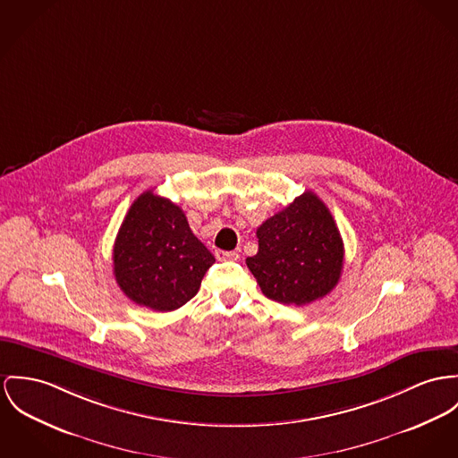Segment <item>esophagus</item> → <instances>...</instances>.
<instances>
[{"label": "esophagus", "mask_w": 458, "mask_h": 458, "mask_svg": "<svg viewBox=\"0 0 458 458\" xmlns=\"http://www.w3.org/2000/svg\"><path fill=\"white\" fill-rule=\"evenodd\" d=\"M214 254H216V258L219 261H233V259L239 258V254L235 250H221V249H217Z\"/></svg>", "instance_id": "34e87169"}]
</instances>
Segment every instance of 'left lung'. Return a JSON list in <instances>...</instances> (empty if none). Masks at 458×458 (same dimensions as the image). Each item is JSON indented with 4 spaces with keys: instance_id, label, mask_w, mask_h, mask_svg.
<instances>
[{
    "instance_id": "obj_1",
    "label": "left lung",
    "mask_w": 458,
    "mask_h": 458,
    "mask_svg": "<svg viewBox=\"0 0 458 458\" xmlns=\"http://www.w3.org/2000/svg\"><path fill=\"white\" fill-rule=\"evenodd\" d=\"M256 237L258 252L246 263L267 298L300 307L324 298L340 281L344 241L316 193L296 197L268 217Z\"/></svg>"
}]
</instances>
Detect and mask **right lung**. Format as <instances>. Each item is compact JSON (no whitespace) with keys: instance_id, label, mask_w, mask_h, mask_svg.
Masks as SVG:
<instances>
[{"instance_id":"add662e5","label":"right lung","mask_w":458,"mask_h":458,"mask_svg":"<svg viewBox=\"0 0 458 458\" xmlns=\"http://www.w3.org/2000/svg\"><path fill=\"white\" fill-rule=\"evenodd\" d=\"M214 261L182 209L151 190L134 200L113 247L116 284L134 303L155 312L190 301Z\"/></svg>"}]
</instances>
